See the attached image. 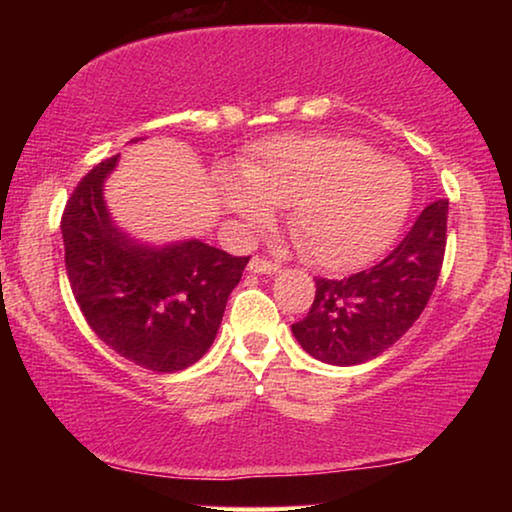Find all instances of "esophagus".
Listing matches in <instances>:
<instances>
[{
  "instance_id": "obj_1",
  "label": "esophagus",
  "mask_w": 512,
  "mask_h": 512,
  "mask_svg": "<svg viewBox=\"0 0 512 512\" xmlns=\"http://www.w3.org/2000/svg\"><path fill=\"white\" fill-rule=\"evenodd\" d=\"M249 272H254V275H277L279 272V265L277 263H270L265 261V258H251L249 265H247Z\"/></svg>"
}]
</instances>
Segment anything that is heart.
I'll return each instance as SVG.
<instances>
[{
  "instance_id": "1",
  "label": "heart",
  "mask_w": 512,
  "mask_h": 512,
  "mask_svg": "<svg viewBox=\"0 0 512 512\" xmlns=\"http://www.w3.org/2000/svg\"><path fill=\"white\" fill-rule=\"evenodd\" d=\"M242 179L221 181L223 207L242 228L289 209V230L324 270H354L380 256L408 219L415 181L396 158H380L354 137H279L242 163Z\"/></svg>"
}]
</instances>
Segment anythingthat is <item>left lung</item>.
I'll list each match as a JSON object with an SVG mask.
<instances>
[{
	"label": "left lung",
	"mask_w": 512,
	"mask_h": 512,
	"mask_svg": "<svg viewBox=\"0 0 512 512\" xmlns=\"http://www.w3.org/2000/svg\"><path fill=\"white\" fill-rule=\"evenodd\" d=\"M447 205L431 202L403 242L370 270L317 279L310 312L291 326L307 354L331 366H359L415 324L443 268Z\"/></svg>",
	"instance_id": "obj_1"
}]
</instances>
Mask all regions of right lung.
<instances>
[{
	"label": "right lung",
	"instance_id": "1",
	"mask_svg": "<svg viewBox=\"0 0 512 512\" xmlns=\"http://www.w3.org/2000/svg\"><path fill=\"white\" fill-rule=\"evenodd\" d=\"M118 158L95 165L67 200L60 226L67 277L104 345L153 373H177L212 347L249 258L193 237L139 242L118 228L104 200Z\"/></svg>",
	"mask_w": 512,
	"mask_h": 512
}]
</instances>
